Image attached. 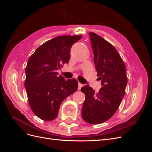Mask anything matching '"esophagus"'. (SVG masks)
<instances>
[{
	"instance_id": "1",
	"label": "esophagus",
	"mask_w": 152,
	"mask_h": 152,
	"mask_svg": "<svg viewBox=\"0 0 152 152\" xmlns=\"http://www.w3.org/2000/svg\"><path fill=\"white\" fill-rule=\"evenodd\" d=\"M82 87H83V84H82L80 83V82H79V84H78V89L80 90Z\"/></svg>"
}]
</instances>
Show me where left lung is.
I'll return each instance as SVG.
<instances>
[{
    "label": "left lung",
    "instance_id": "8db88e82",
    "mask_svg": "<svg viewBox=\"0 0 152 152\" xmlns=\"http://www.w3.org/2000/svg\"><path fill=\"white\" fill-rule=\"evenodd\" d=\"M89 36L102 87L98 93L88 85L82 87L86 96L82 117L89 124H99L116 112L125 94L127 77L125 64L113 45L94 32L91 31Z\"/></svg>",
    "mask_w": 152,
    "mask_h": 152
}]
</instances>
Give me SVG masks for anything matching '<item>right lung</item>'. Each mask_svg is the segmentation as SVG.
Wrapping results in <instances>:
<instances>
[{"instance_id":"1","label":"right lung","mask_w":152,"mask_h":152,"mask_svg":"<svg viewBox=\"0 0 152 152\" xmlns=\"http://www.w3.org/2000/svg\"><path fill=\"white\" fill-rule=\"evenodd\" d=\"M82 37L63 35L49 40L36 49L27 63L25 87L29 104L44 121L56 118L63 100L78 89L76 79L65 80L57 70L68 63L72 45Z\"/></svg>"}]
</instances>
